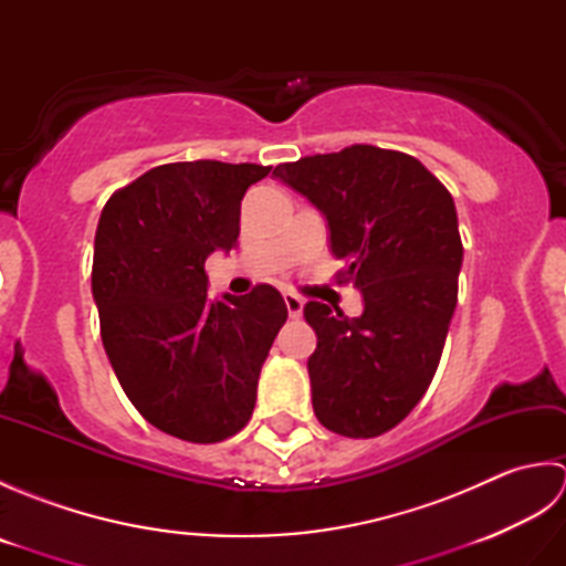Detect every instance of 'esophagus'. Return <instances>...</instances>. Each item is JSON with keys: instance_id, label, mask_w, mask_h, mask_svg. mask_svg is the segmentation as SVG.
Listing matches in <instances>:
<instances>
[{"instance_id": "esophagus-1", "label": "esophagus", "mask_w": 566, "mask_h": 566, "mask_svg": "<svg viewBox=\"0 0 566 566\" xmlns=\"http://www.w3.org/2000/svg\"><path fill=\"white\" fill-rule=\"evenodd\" d=\"M284 304H286V311H290V318H302V314H304V302H302V298H298L292 292H286L284 294Z\"/></svg>"}]
</instances>
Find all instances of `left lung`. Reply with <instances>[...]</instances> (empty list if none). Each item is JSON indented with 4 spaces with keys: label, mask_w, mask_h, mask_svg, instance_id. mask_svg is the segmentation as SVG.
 Returning <instances> with one entry per match:
<instances>
[{
    "label": "left lung",
    "mask_w": 566,
    "mask_h": 566,
    "mask_svg": "<svg viewBox=\"0 0 566 566\" xmlns=\"http://www.w3.org/2000/svg\"><path fill=\"white\" fill-rule=\"evenodd\" d=\"M328 221L331 252L363 292V316L308 302L314 413L345 438H377L423 399L457 306L462 240L450 191L406 153L350 146L274 167Z\"/></svg>",
    "instance_id": "8db88e82"
}]
</instances>
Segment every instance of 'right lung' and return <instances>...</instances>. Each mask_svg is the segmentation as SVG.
I'll return each mask as SVG.
<instances>
[{
    "label": "right lung",
    "mask_w": 566,
    "mask_h": 566,
    "mask_svg": "<svg viewBox=\"0 0 566 566\" xmlns=\"http://www.w3.org/2000/svg\"><path fill=\"white\" fill-rule=\"evenodd\" d=\"M270 175L252 163H170L118 189L94 235L102 343L138 413L167 436L221 442L243 428L286 321L282 294L209 296L203 262L231 252L240 201Z\"/></svg>",
    "instance_id": "1"
}]
</instances>
